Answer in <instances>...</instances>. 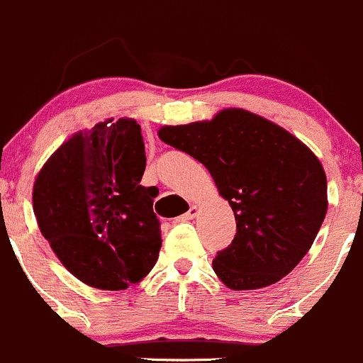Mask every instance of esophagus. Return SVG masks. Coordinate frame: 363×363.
Wrapping results in <instances>:
<instances>
[{"label": "esophagus", "mask_w": 363, "mask_h": 363, "mask_svg": "<svg viewBox=\"0 0 363 363\" xmlns=\"http://www.w3.org/2000/svg\"><path fill=\"white\" fill-rule=\"evenodd\" d=\"M197 215H199V208H197V206H189L188 211H186L182 216H179V220H193Z\"/></svg>", "instance_id": "obj_1"}]
</instances>
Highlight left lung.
<instances>
[{
  "instance_id": "left-lung-1",
  "label": "left lung",
  "mask_w": 363,
  "mask_h": 363,
  "mask_svg": "<svg viewBox=\"0 0 363 363\" xmlns=\"http://www.w3.org/2000/svg\"><path fill=\"white\" fill-rule=\"evenodd\" d=\"M157 135L201 161L235 211V240L213 259L228 289H265L296 269L328 211L326 174L303 141L236 107Z\"/></svg>"
}]
</instances>
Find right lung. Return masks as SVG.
Segmentation results:
<instances>
[{
	"mask_svg": "<svg viewBox=\"0 0 363 363\" xmlns=\"http://www.w3.org/2000/svg\"><path fill=\"white\" fill-rule=\"evenodd\" d=\"M145 166L140 125L111 118L74 132L37 174V225L60 263L93 289H128L157 262L159 191L140 184Z\"/></svg>",
	"mask_w": 363,
	"mask_h": 363,
	"instance_id": "obj_1",
	"label": "right lung"
}]
</instances>
